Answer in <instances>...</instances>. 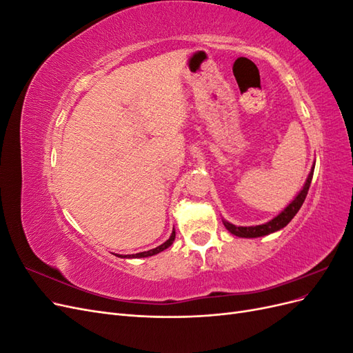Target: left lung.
I'll list each match as a JSON object with an SVG mask.
<instances>
[{"label": "left lung", "mask_w": 353, "mask_h": 353, "mask_svg": "<svg viewBox=\"0 0 353 353\" xmlns=\"http://www.w3.org/2000/svg\"><path fill=\"white\" fill-rule=\"evenodd\" d=\"M314 169H315V163L312 165L311 172H309L302 190L299 191L297 196L294 197V200H292L290 203H288V205L284 208V210H281L279 215H276L275 218H272L271 221L262 223V225L237 227V225H234V223H231V222H228L225 219H222L223 225H225V228L231 234H234V236L241 237V239H258V237L268 236V234H272L275 231H280L281 228H284L287 223L296 216V213L299 212V209L302 208L303 201L306 199V194H307V190H309V187H311V181H312V176H314Z\"/></svg>", "instance_id": "obj_1"}]
</instances>
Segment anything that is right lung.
Wrapping results in <instances>:
<instances>
[{"mask_svg": "<svg viewBox=\"0 0 353 353\" xmlns=\"http://www.w3.org/2000/svg\"><path fill=\"white\" fill-rule=\"evenodd\" d=\"M174 240H175V230L172 231V234H170V237L163 243V244H160V245H157V248H154V249H152V250H147V252H141V253H135V254H116V256H119V258H128V259H131V258H148V256H153V254H157V253H160V252H163V250H166L170 244L174 243Z\"/></svg>", "mask_w": 353, "mask_h": 353, "instance_id": "1", "label": "right lung"}]
</instances>
